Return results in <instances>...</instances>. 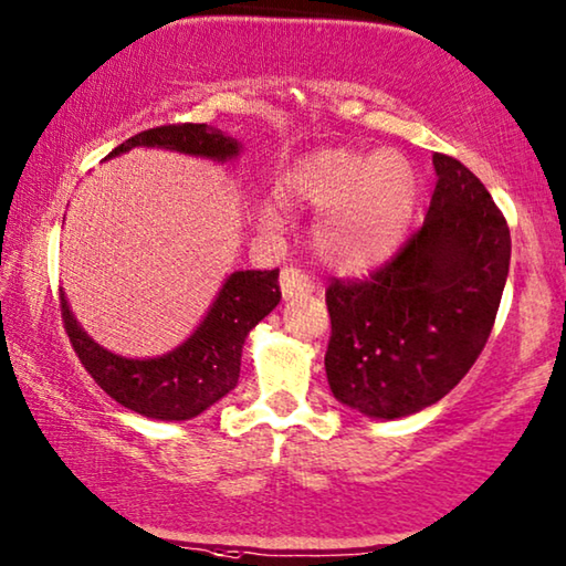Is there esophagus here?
I'll return each instance as SVG.
<instances>
[{"instance_id":"1","label":"esophagus","mask_w":566,"mask_h":566,"mask_svg":"<svg viewBox=\"0 0 566 566\" xmlns=\"http://www.w3.org/2000/svg\"><path fill=\"white\" fill-rule=\"evenodd\" d=\"M281 291H283V298L291 301V298H298V296H308L311 291H314V281H311L308 273H303L301 268H283L281 273Z\"/></svg>"}]
</instances>
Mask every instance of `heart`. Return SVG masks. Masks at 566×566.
<instances>
[{"mask_svg":"<svg viewBox=\"0 0 566 566\" xmlns=\"http://www.w3.org/2000/svg\"><path fill=\"white\" fill-rule=\"evenodd\" d=\"M419 170L403 153H363L355 147H322L293 163L281 181L291 207L322 211L314 240L326 263L365 270L392 255L419 203ZM263 224L277 222V209H260Z\"/></svg>","mask_w":566,"mask_h":566,"instance_id":"obj_1","label":"heart"}]
</instances>
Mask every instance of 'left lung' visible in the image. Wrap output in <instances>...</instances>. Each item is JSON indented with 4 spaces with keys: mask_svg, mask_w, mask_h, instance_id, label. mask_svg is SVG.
<instances>
[{
    "mask_svg": "<svg viewBox=\"0 0 566 566\" xmlns=\"http://www.w3.org/2000/svg\"><path fill=\"white\" fill-rule=\"evenodd\" d=\"M437 188L419 232L365 281L326 289L334 398L370 419H403L460 382L493 332L511 229L480 178L433 155Z\"/></svg>",
    "mask_w": 566,
    "mask_h": 566,
    "instance_id": "1",
    "label": "left lung"
}]
</instances>
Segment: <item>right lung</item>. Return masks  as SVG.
Listing matches in <instances>:
<instances>
[{"mask_svg":"<svg viewBox=\"0 0 566 566\" xmlns=\"http://www.w3.org/2000/svg\"><path fill=\"white\" fill-rule=\"evenodd\" d=\"M133 147H160L193 158L227 163L242 145L209 125H163L114 147L109 158ZM277 270H234L219 289L191 337L160 357L114 355L81 329L61 291L65 334L96 385L129 411L158 421H188L219 403L240 380L242 344L277 306Z\"/></svg>","mask_w":566,"mask_h":566,"instance_id":"right-lung-1","label":"right lung"}]
</instances>
